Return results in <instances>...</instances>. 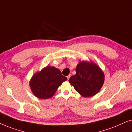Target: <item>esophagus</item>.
I'll list each match as a JSON object with an SVG mask.
<instances>
[{"mask_svg": "<svg viewBox=\"0 0 132 132\" xmlns=\"http://www.w3.org/2000/svg\"><path fill=\"white\" fill-rule=\"evenodd\" d=\"M71 74H69V75H68V76H67V78H68V80H69L70 77H71Z\"/></svg>", "mask_w": 132, "mask_h": 132, "instance_id": "1", "label": "esophagus"}]
</instances>
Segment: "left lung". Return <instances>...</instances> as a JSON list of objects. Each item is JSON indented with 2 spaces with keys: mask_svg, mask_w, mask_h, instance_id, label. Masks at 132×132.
Returning <instances> with one entry per match:
<instances>
[{
  "mask_svg": "<svg viewBox=\"0 0 132 132\" xmlns=\"http://www.w3.org/2000/svg\"><path fill=\"white\" fill-rule=\"evenodd\" d=\"M76 74L69 82L83 97H91L101 90L104 82V72L92 61H80L77 64Z\"/></svg>",
  "mask_w": 132,
  "mask_h": 132,
  "instance_id": "8db88e82",
  "label": "left lung"
}]
</instances>
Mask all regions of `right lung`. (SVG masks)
Wrapping results in <instances>:
<instances>
[{
    "label": "right lung",
    "mask_w": 132,
    "mask_h": 132,
    "mask_svg": "<svg viewBox=\"0 0 132 132\" xmlns=\"http://www.w3.org/2000/svg\"><path fill=\"white\" fill-rule=\"evenodd\" d=\"M67 80L61 71L54 66H47L32 75L29 87L36 97L48 99L55 94L58 87Z\"/></svg>",
    "instance_id": "obj_1"
}]
</instances>
